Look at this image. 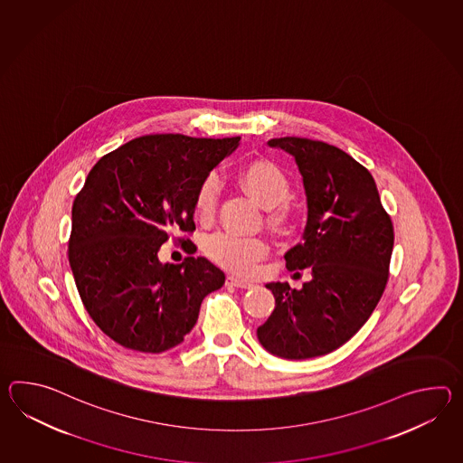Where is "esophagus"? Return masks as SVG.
Returning a JSON list of instances; mask_svg holds the SVG:
<instances>
[{
    "instance_id": "1",
    "label": "esophagus",
    "mask_w": 463,
    "mask_h": 463,
    "mask_svg": "<svg viewBox=\"0 0 463 463\" xmlns=\"http://www.w3.org/2000/svg\"><path fill=\"white\" fill-rule=\"evenodd\" d=\"M227 286H232V288H252V282L246 280V279L236 278V276H229L226 279Z\"/></svg>"
}]
</instances>
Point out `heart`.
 I'll list each match as a JSON object with an SVG mask.
<instances>
[{
  "mask_svg": "<svg viewBox=\"0 0 463 463\" xmlns=\"http://www.w3.org/2000/svg\"><path fill=\"white\" fill-rule=\"evenodd\" d=\"M239 181L247 194L252 195L260 206L272 209L269 214V224L282 226L286 214L280 204H284L290 195V183L286 173L270 161H256L241 171ZM217 199L219 183L214 175H207L195 191V217L203 222L211 221L216 214ZM203 250L217 266L237 274H246L259 259L266 256L268 246L260 237L216 232L207 237Z\"/></svg>",
  "mask_w": 463,
  "mask_h": 463,
  "instance_id": "1",
  "label": "heart"
}]
</instances>
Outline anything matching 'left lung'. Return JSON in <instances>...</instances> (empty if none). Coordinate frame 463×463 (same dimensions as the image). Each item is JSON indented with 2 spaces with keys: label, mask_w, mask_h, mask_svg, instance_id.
<instances>
[{
  "label": "left lung",
  "mask_w": 463,
  "mask_h": 463,
  "mask_svg": "<svg viewBox=\"0 0 463 463\" xmlns=\"http://www.w3.org/2000/svg\"><path fill=\"white\" fill-rule=\"evenodd\" d=\"M298 163L307 195L302 242L286 252L288 270L308 268L302 288H266L276 308L259 329L262 347L282 359L304 360L339 349L355 335L387 286L393 226L373 177L339 147L307 137H276Z\"/></svg>",
  "instance_id": "1"
}]
</instances>
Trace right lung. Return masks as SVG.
Listing matches in <instances>:
<instances>
[{
  "label": "right lung",
  "mask_w": 463,
  "mask_h": 463,
  "mask_svg": "<svg viewBox=\"0 0 463 463\" xmlns=\"http://www.w3.org/2000/svg\"><path fill=\"white\" fill-rule=\"evenodd\" d=\"M239 141L141 136L103 156L76 195L68 246L74 282L94 324L126 349H173L194 327L203 298L222 288L224 272L204 257L161 264L157 252L177 232L194 231L197 185Z\"/></svg>",
  "instance_id": "right-lung-1"
}]
</instances>
